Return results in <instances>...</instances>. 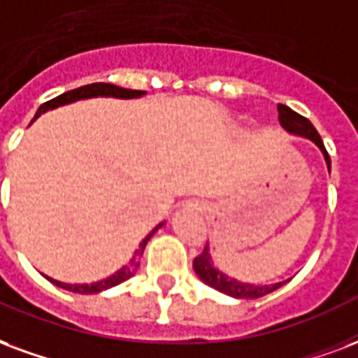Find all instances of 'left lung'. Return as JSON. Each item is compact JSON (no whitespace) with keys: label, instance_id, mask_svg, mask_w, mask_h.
Segmentation results:
<instances>
[{"label":"left lung","instance_id":"1","mask_svg":"<svg viewBox=\"0 0 358 358\" xmlns=\"http://www.w3.org/2000/svg\"><path fill=\"white\" fill-rule=\"evenodd\" d=\"M279 121L280 125L285 127V131H288L290 134H296V136H301V138L311 140L317 148H319L322 155H324V161H327L328 172H330V157H328L327 148L320 140L319 132L311 125V121L306 117H301L300 113H296L294 110H290L288 106L279 104ZM193 269L195 273L199 275V279L203 282H206L208 287L216 288L218 292H224L231 298H241V300H252V298H262L266 294L273 292L277 288H280L287 280L282 282H275V285H252V282H241V280L233 279V277H227L220 269H216L213 262V256H210V248L208 245L205 246V250L193 260Z\"/></svg>","mask_w":358,"mask_h":358}]
</instances>
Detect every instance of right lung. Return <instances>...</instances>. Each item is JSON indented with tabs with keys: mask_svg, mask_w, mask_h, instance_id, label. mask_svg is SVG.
I'll return each instance as SVG.
<instances>
[{
	"mask_svg": "<svg viewBox=\"0 0 358 358\" xmlns=\"http://www.w3.org/2000/svg\"><path fill=\"white\" fill-rule=\"evenodd\" d=\"M145 91H132V89H123V87H117V85L112 83H91V85H83V87H79V89H73V91H68L64 94H60V96L52 98L49 102H45L38 108V112H36V117L38 119L41 113L49 112V110H55V108H60V106L71 104V102H78V100H87V98H96V96H112V98H123V100H129V98H140L144 96ZM159 227H163V222L159 224L157 227H153L152 233H148L142 243L138 245V248L134 250L132 254V258L129 260L127 266H123L121 269H117L115 273L110 275V277H106L102 280H96V282H91V285H70V282H60L57 279H51V277H47V279L51 280L52 285H57V287L64 288V290H70V292L76 294H96L102 292V290H108V288L117 287L121 282H125L127 279H131L132 275L136 273V269L140 267V260H142V254H144V248L148 245V241L152 239V235L157 231Z\"/></svg>",
	"mask_w": 358,
	"mask_h": 358,
	"instance_id": "1",
	"label": "right lung"
}]
</instances>
